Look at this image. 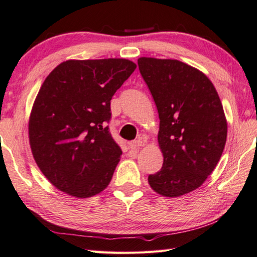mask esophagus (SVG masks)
Wrapping results in <instances>:
<instances>
[{"instance_id":"34e87169","label":"esophagus","mask_w":257,"mask_h":257,"mask_svg":"<svg viewBox=\"0 0 257 257\" xmlns=\"http://www.w3.org/2000/svg\"><path fill=\"white\" fill-rule=\"evenodd\" d=\"M128 147L131 150H134V151H139L140 149L142 147H144V142L141 141V140H137V141H133V142H130L128 143Z\"/></svg>"}]
</instances>
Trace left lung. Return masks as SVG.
<instances>
[{"label": "left lung", "mask_w": 257, "mask_h": 257, "mask_svg": "<svg viewBox=\"0 0 257 257\" xmlns=\"http://www.w3.org/2000/svg\"><path fill=\"white\" fill-rule=\"evenodd\" d=\"M138 64L158 108L163 156L149 185L163 197H180L199 188L220 160L227 139L224 108L214 84L195 67L151 57Z\"/></svg>", "instance_id": "8db88e82"}]
</instances>
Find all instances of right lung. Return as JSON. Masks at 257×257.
<instances>
[{"label": "right lung", "instance_id": "1", "mask_svg": "<svg viewBox=\"0 0 257 257\" xmlns=\"http://www.w3.org/2000/svg\"><path fill=\"white\" fill-rule=\"evenodd\" d=\"M137 68L124 58L61 62L40 87L29 117V142L58 190L89 198L112 180L122 151L110 135V99Z\"/></svg>", "mask_w": 257, "mask_h": 257}]
</instances>
